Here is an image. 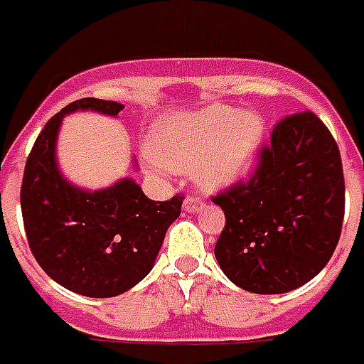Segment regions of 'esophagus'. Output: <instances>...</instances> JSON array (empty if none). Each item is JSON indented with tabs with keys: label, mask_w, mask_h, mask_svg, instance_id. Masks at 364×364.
I'll use <instances>...</instances> for the list:
<instances>
[{
	"label": "esophagus",
	"mask_w": 364,
	"mask_h": 364,
	"mask_svg": "<svg viewBox=\"0 0 364 364\" xmlns=\"http://www.w3.org/2000/svg\"><path fill=\"white\" fill-rule=\"evenodd\" d=\"M200 208H202V200H200V198L188 196L186 200H184V210H186L188 213H194V211H198Z\"/></svg>",
	"instance_id": "1"
}]
</instances>
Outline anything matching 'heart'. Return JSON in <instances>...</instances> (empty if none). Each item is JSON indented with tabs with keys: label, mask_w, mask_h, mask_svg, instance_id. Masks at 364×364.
Here are the masks:
<instances>
[{
	"label": "heart",
	"mask_w": 364,
	"mask_h": 364,
	"mask_svg": "<svg viewBox=\"0 0 364 364\" xmlns=\"http://www.w3.org/2000/svg\"><path fill=\"white\" fill-rule=\"evenodd\" d=\"M264 123L231 105H210L159 121L149 153L162 168L194 172L203 190H223L243 180L259 159Z\"/></svg>",
	"instance_id": "heart-1"
}]
</instances>
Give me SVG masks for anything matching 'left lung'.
I'll return each mask as SVG.
<instances>
[{
    "instance_id": "obj_1",
    "label": "left lung",
    "mask_w": 364,
    "mask_h": 364,
    "mask_svg": "<svg viewBox=\"0 0 364 364\" xmlns=\"http://www.w3.org/2000/svg\"><path fill=\"white\" fill-rule=\"evenodd\" d=\"M225 213L215 243L223 274L247 292L284 294L310 282L339 243L341 154L316 113L278 121L251 180L211 198Z\"/></svg>"
}]
</instances>
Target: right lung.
<instances>
[{
    "label": "right lung",
    "instance_id": "1",
    "mask_svg": "<svg viewBox=\"0 0 364 364\" xmlns=\"http://www.w3.org/2000/svg\"><path fill=\"white\" fill-rule=\"evenodd\" d=\"M87 109L115 117L123 105L84 97L48 119L25 164L23 223L31 252L54 282L87 298H112L153 270L184 198L154 202L131 178L94 192L68 182L56 162V139L64 115Z\"/></svg>",
    "mask_w": 364,
    "mask_h": 364
}]
</instances>
